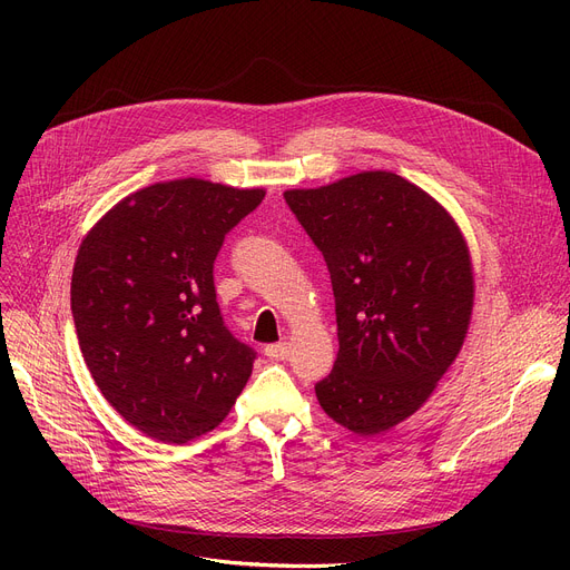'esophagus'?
Listing matches in <instances>:
<instances>
[{"mask_svg": "<svg viewBox=\"0 0 570 570\" xmlns=\"http://www.w3.org/2000/svg\"><path fill=\"white\" fill-rule=\"evenodd\" d=\"M288 344L286 342H279V344H267L265 346V355L269 357V361H286L288 357Z\"/></svg>", "mask_w": 570, "mask_h": 570, "instance_id": "esophagus-1", "label": "esophagus"}]
</instances>
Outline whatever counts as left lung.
<instances>
[{"label":"left lung","instance_id":"left-lung-1","mask_svg":"<svg viewBox=\"0 0 570 570\" xmlns=\"http://www.w3.org/2000/svg\"><path fill=\"white\" fill-rule=\"evenodd\" d=\"M325 258L340 351L316 397L335 423L372 436L425 404L458 357L473 273L453 217L421 187L367 170L284 194Z\"/></svg>","mask_w":570,"mask_h":570}]
</instances>
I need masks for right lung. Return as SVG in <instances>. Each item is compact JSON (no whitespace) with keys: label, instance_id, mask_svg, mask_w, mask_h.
<instances>
[{"label":"right lung","instance_id":"1","mask_svg":"<svg viewBox=\"0 0 570 570\" xmlns=\"http://www.w3.org/2000/svg\"><path fill=\"white\" fill-rule=\"evenodd\" d=\"M263 196L170 179L119 200L82 239L71 314L85 365L145 436L213 432L252 376L256 351L224 325L213 269L226 233Z\"/></svg>","mask_w":570,"mask_h":570}]
</instances>
